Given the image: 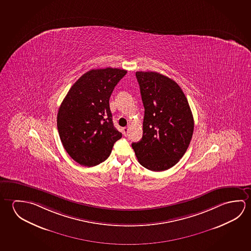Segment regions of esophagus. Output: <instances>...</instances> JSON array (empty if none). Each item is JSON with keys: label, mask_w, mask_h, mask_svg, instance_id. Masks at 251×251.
Segmentation results:
<instances>
[{"label": "esophagus", "mask_w": 251, "mask_h": 251, "mask_svg": "<svg viewBox=\"0 0 251 251\" xmlns=\"http://www.w3.org/2000/svg\"><path fill=\"white\" fill-rule=\"evenodd\" d=\"M128 130H129V127L127 126V127H124V135L125 136H127V134H128Z\"/></svg>", "instance_id": "34e87169"}]
</instances>
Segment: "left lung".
Wrapping results in <instances>:
<instances>
[{"mask_svg": "<svg viewBox=\"0 0 251 251\" xmlns=\"http://www.w3.org/2000/svg\"><path fill=\"white\" fill-rule=\"evenodd\" d=\"M144 118L143 137L132 144L141 165L152 172L172 168L184 156L194 122L180 86L155 72H136Z\"/></svg>", "mask_w": 251, "mask_h": 251, "instance_id": "left-lung-1", "label": "left lung"}]
</instances>
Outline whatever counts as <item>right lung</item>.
<instances>
[{"label": "right lung", "mask_w": 251, "mask_h": 251, "mask_svg": "<svg viewBox=\"0 0 251 251\" xmlns=\"http://www.w3.org/2000/svg\"><path fill=\"white\" fill-rule=\"evenodd\" d=\"M127 71L107 67L83 74L71 87L58 109V134L69 156L79 165L106 160L123 135L113 124L109 98Z\"/></svg>", "instance_id": "obj_1"}]
</instances>
